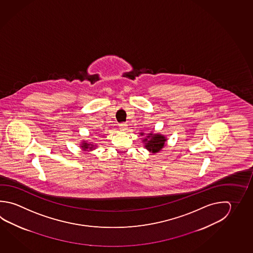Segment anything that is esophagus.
<instances>
[{
    "label": "esophagus",
    "instance_id": "1",
    "mask_svg": "<svg viewBox=\"0 0 253 253\" xmlns=\"http://www.w3.org/2000/svg\"><path fill=\"white\" fill-rule=\"evenodd\" d=\"M120 131L125 132L126 130H127V125L126 124V123H121V124H120Z\"/></svg>",
    "mask_w": 253,
    "mask_h": 253
}]
</instances>
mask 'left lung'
Wrapping results in <instances>:
<instances>
[{"label": "left lung", "instance_id": "1", "mask_svg": "<svg viewBox=\"0 0 253 253\" xmlns=\"http://www.w3.org/2000/svg\"><path fill=\"white\" fill-rule=\"evenodd\" d=\"M144 133H141V135H143ZM166 139L164 135H162L161 133H148L146 138H144L143 140L144 143V147L147 149L149 152L152 153H156L161 151L162 148L165 145Z\"/></svg>", "mask_w": 253, "mask_h": 253}]
</instances>
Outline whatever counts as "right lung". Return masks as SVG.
Wrapping results in <instances>:
<instances>
[{"instance_id": "right-lung-1", "label": "right lung", "mask_w": 253, "mask_h": 253, "mask_svg": "<svg viewBox=\"0 0 253 253\" xmlns=\"http://www.w3.org/2000/svg\"><path fill=\"white\" fill-rule=\"evenodd\" d=\"M81 148L83 149L84 151H87L88 148L89 149L88 151H92V150H94V145L92 143H88L84 141L82 144H81Z\"/></svg>"}]
</instances>
